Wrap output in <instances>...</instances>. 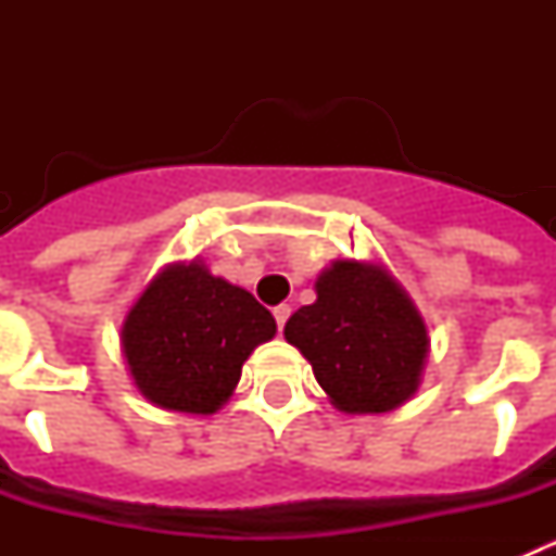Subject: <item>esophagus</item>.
<instances>
[{
    "label": "esophagus",
    "instance_id": "1",
    "mask_svg": "<svg viewBox=\"0 0 556 556\" xmlns=\"http://www.w3.org/2000/svg\"><path fill=\"white\" fill-rule=\"evenodd\" d=\"M275 323H278V331H281L283 326H287L289 314H292V306H287V303H281V306H275Z\"/></svg>",
    "mask_w": 556,
    "mask_h": 556
}]
</instances>
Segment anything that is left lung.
<instances>
[{
  "label": "left lung",
  "mask_w": 556,
  "mask_h": 556,
  "mask_svg": "<svg viewBox=\"0 0 556 556\" xmlns=\"http://www.w3.org/2000/svg\"><path fill=\"white\" fill-rule=\"evenodd\" d=\"M317 301L289 317L283 337L345 415H381L424 381L429 328L395 275L378 262L337 258L314 281Z\"/></svg>",
  "instance_id": "8db88e82"
}]
</instances>
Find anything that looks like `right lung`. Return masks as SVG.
<instances>
[{
    "mask_svg": "<svg viewBox=\"0 0 556 556\" xmlns=\"http://www.w3.org/2000/svg\"><path fill=\"white\" fill-rule=\"evenodd\" d=\"M275 331V317L248 289L191 258L166 264L136 298L122 323V356L152 406L214 415Z\"/></svg>",
    "mask_w": 556,
    "mask_h": 556,
    "instance_id": "right-lung-1",
    "label": "right lung"
}]
</instances>
